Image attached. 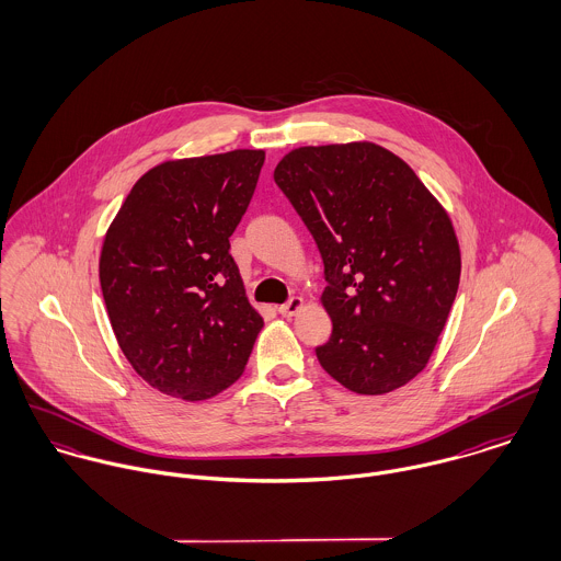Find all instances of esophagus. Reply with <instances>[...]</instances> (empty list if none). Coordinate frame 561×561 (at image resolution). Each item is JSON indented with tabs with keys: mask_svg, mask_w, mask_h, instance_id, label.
I'll return each mask as SVG.
<instances>
[{
	"mask_svg": "<svg viewBox=\"0 0 561 561\" xmlns=\"http://www.w3.org/2000/svg\"><path fill=\"white\" fill-rule=\"evenodd\" d=\"M300 309H302V298H300V296H291L285 305L278 307V313H280L283 318H291V316H296Z\"/></svg>",
	"mask_w": 561,
	"mask_h": 561,
	"instance_id": "34e87169",
	"label": "esophagus"
}]
</instances>
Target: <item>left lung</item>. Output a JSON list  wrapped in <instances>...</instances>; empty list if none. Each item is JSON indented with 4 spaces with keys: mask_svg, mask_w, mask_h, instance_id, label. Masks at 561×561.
Wrapping results in <instances>:
<instances>
[{
    "mask_svg": "<svg viewBox=\"0 0 561 561\" xmlns=\"http://www.w3.org/2000/svg\"><path fill=\"white\" fill-rule=\"evenodd\" d=\"M274 181L323 261L332 320L318 360L345 389L382 396L430 360L458 294L460 248L438 201L371 142L302 147Z\"/></svg>",
    "mask_w": 561,
    "mask_h": 561,
    "instance_id": "left-lung-1",
    "label": "left lung"
}]
</instances>
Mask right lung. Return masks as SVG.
<instances>
[{
  "mask_svg": "<svg viewBox=\"0 0 561 561\" xmlns=\"http://www.w3.org/2000/svg\"><path fill=\"white\" fill-rule=\"evenodd\" d=\"M263 160L240 149L160 163L105 236L99 278L114 334L165 396L209 400L231 387L263 328L229 252Z\"/></svg>",
  "mask_w": 561,
  "mask_h": 561,
  "instance_id": "1",
  "label": "right lung"
}]
</instances>
